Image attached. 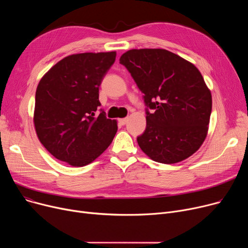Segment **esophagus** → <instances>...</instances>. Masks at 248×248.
I'll use <instances>...</instances> for the list:
<instances>
[{"instance_id": "34e87169", "label": "esophagus", "mask_w": 248, "mask_h": 248, "mask_svg": "<svg viewBox=\"0 0 248 248\" xmlns=\"http://www.w3.org/2000/svg\"><path fill=\"white\" fill-rule=\"evenodd\" d=\"M119 122H120V124H121L122 125H124V124L127 123V117H124V119H121Z\"/></svg>"}]
</instances>
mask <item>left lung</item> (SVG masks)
Here are the masks:
<instances>
[{"label":"left lung","instance_id":"8db88e82","mask_svg":"<svg viewBox=\"0 0 248 248\" xmlns=\"http://www.w3.org/2000/svg\"><path fill=\"white\" fill-rule=\"evenodd\" d=\"M120 63L144 93L147 126L137 138L141 151L163 164L198 151L207 136L212 96L196 66L165 49L128 50Z\"/></svg>","mask_w":248,"mask_h":248}]
</instances>
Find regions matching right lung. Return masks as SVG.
Returning a JSON list of instances; mask_svg holds the SVG:
<instances>
[{
  "instance_id": "right-lung-1",
  "label": "right lung",
  "mask_w": 248,
  "mask_h": 248,
  "mask_svg": "<svg viewBox=\"0 0 248 248\" xmlns=\"http://www.w3.org/2000/svg\"><path fill=\"white\" fill-rule=\"evenodd\" d=\"M116 53H80L56 63L39 82L34 124L39 140L62 162L83 167L108 149L116 134V121L100 109L99 86Z\"/></svg>"
}]
</instances>
